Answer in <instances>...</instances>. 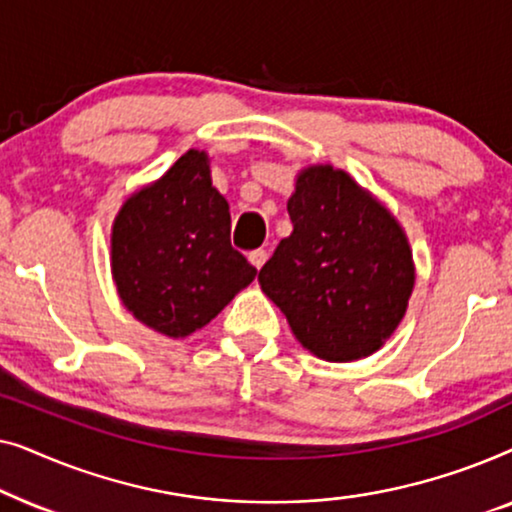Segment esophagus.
I'll return each mask as SVG.
<instances>
[{
  "instance_id": "34e87169",
  "label": "esophagus",
  "mask_w": 512,
  "mask_h": 512,
  "mask_svg": "<svg viewBox=\"0 0 512 512\" xmlns=\"http://www.w3.org/2000/svg\"><path fill=\"white\" fill-rule=\"evenodd\" d=\"M265 261H268V254H265L263 249H256V251H251V254H249V263L254 265L256 270H261Z\"/></svg>"
}]
</instances>
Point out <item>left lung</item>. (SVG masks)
Here are the masks:
<instances>
[{"label": "left lung", "mask_w": 512, "mask_h": 512, "mask_svg": "<svg viewBox=\"0 0 512 512\" xmlns=\"http://www.w3.org/2000/svg\"><path fill=\"white\" fill-rule=\"evenodd\" d=\"M293 233L258 272L307 352L347 363L375 354L408 312L415 261L396 216L333 165L298 172Z\"/></svg>", "instance_id": "left-lung-1"}]
</instances>
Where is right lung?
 <instances>
[{"instance_id":"obj_1","label":"right lung","mask_w":512,"mask_h":512,"mask_svg":"<svg viewBox=\"0 0 512 512\" xmlns=\"http://www.w3.org/2000/svg\"><path fill=\"white\" fill-rule=\"evenodd\" d=\"M111 277L125 310L167 338L207 326L256 268L230 247L228 202L207 151L191 149L130 195L111 226Z\"/></svg>"}]
</instances>
